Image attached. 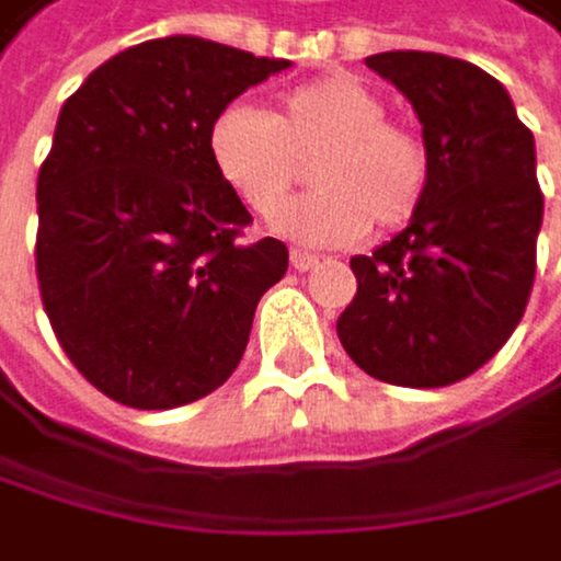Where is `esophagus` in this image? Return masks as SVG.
I'll return each mask as SVG.
<instances>
[{"label":"esophagus","instance_id":"34e87169","mask_svg":"<svg viewBox=\"0 0 561 561\" xmlns=\"http://www.w3.org/2000/svg\"><path fill=\"white\" fill-rule=\"evenodd\" d=\"M289 262H293V268H296V272H312V268L319 265V255H312V252H302V249H293Z\"/></svg>","mask_w":561,"mask_h":561}]
</instances>
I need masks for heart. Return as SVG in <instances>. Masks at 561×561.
I'll use <instances>...</instances> for the list:
<instances>
[{
	"label": "heart",
	"mask_w": 561,
	"mask_h": 561,
	"mask_svg": "<svg viewBox=\"0 0 561 561\" xmlns=\"http://www.w3.org/2000/svg\"><path fill=\"white\" fill-rule=\"evenodd\" d=\"M386 99L355 76H322L289 89L265 115L222 108L206 136L219 182L239 203L268 216L313 156L317 192L272 216V229L309 245H345L369 226H405L428 188L425 139L386 115Z\"/></svg>",
	"instance_id": "b5f03b06"
}]
</instances>
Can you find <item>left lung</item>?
<instances>
[{
  "label": "left lung",
  "mask_w": 561,
  "mask_h": 561,
  "mask_svg": "<svg viewBox=\"0 0 561 561\" xmlns=\"http://www.w3.org/2000/svg\"><path fill=\"white\" fill-rule=\"evenodd\" d=\"M366 66L415 108L428 188L412 222L355 255V299L335 322L352 363L389 386H453L505 345L526 312L542 229L536 139L499 79L438 53Z\"/></svg>",
  "instance_id": "1"
}]
</instances>
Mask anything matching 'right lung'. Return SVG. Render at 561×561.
<instances>
[{
	"mask_svg": "<svg viewBox=\"0 0 561 561\" xmlns=\"http://www.w3.org/2000/svg\"><path fill=\"white\" fill-rule=\"evenodd\" d=\"M283 69L165 35L112 56L66 99L35 185V275L62 352L102 396L175 409L236 373L289 249L242 239L252 216L213 172L206 136Z\"/></svg>",
	"mask_w": 561,
	"mask_h": 561,
	"instance_id": "add662e5",
	"label": "right lung"
}]
</instances>
